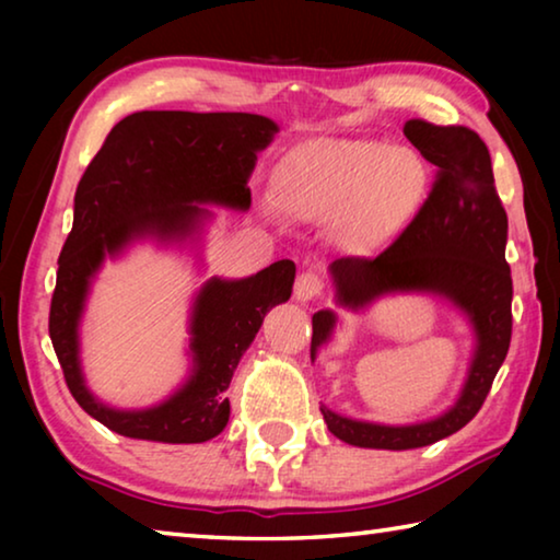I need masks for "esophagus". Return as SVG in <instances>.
Instances as JSON below:
<instances>
[{"mask_svg":"<svg viewBox=\"0 0 560 560\" xmlns=\"http://www.w3.org/2000/svg\"><path fill=\"white\" fill-rule=\"evenodd\" d=\"M324 289H326V283H324V279L318 277V273L303 271L301 277L296 279V289H293V296H296L299 301H311V299L320 296Z\"/></svg>","mask_w":560,"mask_h":560,"instance_id":"34e87169","label":"esophagus"}]
</instances>
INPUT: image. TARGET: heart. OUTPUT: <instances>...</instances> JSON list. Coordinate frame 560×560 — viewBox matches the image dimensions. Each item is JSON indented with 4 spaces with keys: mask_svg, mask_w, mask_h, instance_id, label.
I'll use <instances>...</instances> for the list:
<instances>
[{
    "mask_svg": "<svg viewBox=\"0 0 560 560\" xmlns=\"http://www.w3.org/2000/svg\"><path fill=\"white\" fill-rule=\"evenodd\" d=\"M430 173L410 148L363 138H308L271 173V200L291 220L330 224L346 252L390 244L428 195Z\"/></svg>",
    "mask_w": 560,
    "mask_h": 560,
    "instance_id": "heart-1",
    "label": "heart"
}]
</instances>
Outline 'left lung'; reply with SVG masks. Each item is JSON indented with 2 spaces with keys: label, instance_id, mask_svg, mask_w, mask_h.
I'll list each match as a JSON object with an SVG mask.
<instances>
[{
  "label": "left lung",
  "instance_id": "1",
  "mask_svg": "<svg viewBox=\"0 0 560 560\" xmlns=\"http://www.w3.org/2000/svg\"><path fill=\"white\" fill-rule=\"evenodd\" d=\"M405 136L438 167L428 200L402 234L373 259L340 257L330 264L336 301L363 308L385 293H438L469 316L477 348L459 400L420 424H375L320 407L338 440L368 450H415L462 430L485 405L511 343V269L506 264L509 220L501 207L489 148L464 126L405 122ZM334 311L314 314L311 358L336 326Z\"/></svg>",
  "mask_w": 560,
  "mask_h": 560
}]
</instances>
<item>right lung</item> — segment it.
<instances>
[{"mask_svg": "<svg viewBox=\"0 0 560 560\" xmlns=\"http://www.w3.org/2000/svg\"><path fill=\"white\" fill-rule=\"evenodd\" d=\"M277 130V122L254 113L140 110L113 126L75 187L49 336L75 402L122 438L170 444L217 438L230 422L224 390L267 311L289 301L296 264L281 259L249 279L207 281L189 324L192 375L170 400L148 410H113L83 383L79 320L93 273L106 254L116 257L140 236L187 240L210 217L202 205L246 210L252 205L246 179Z\"/></svg>", "mask_w": 560, "mask_h": 560, "instance_id": "right-lung-1", "label": "right lung"}]
</instances>
